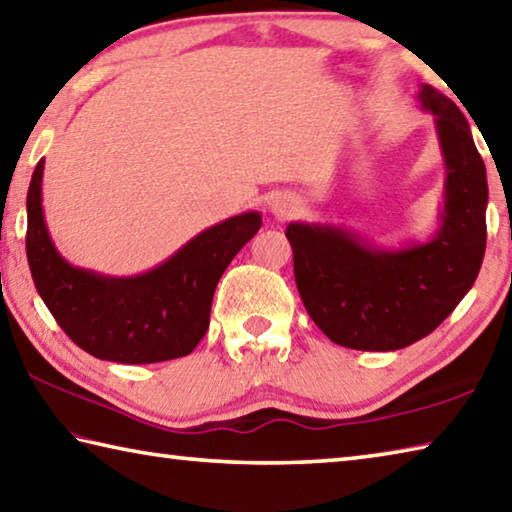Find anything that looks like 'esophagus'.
I'll list each match as a JSON object with an SVG mask.
<instances>
[{
  "mask_svg": "<svg viewBox=\"0 0 512 512\" xmlns=\"http://www.w3.org/2000/svg\"><path fill=\"white\" fill-rule=\"evenodd\" d=\"M268 208H271L273 215L277 219H288V217H295L297 212L302 210V201L293 197V194H286V192H280L275 194V197L271 199V203H268Z\"/></svg>",
  "mask_w": 512,
  "mask_h": 512,
  "instance_id": "34e87169",
  "label": "esophagus"
}]
</instances>
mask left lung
Here are the masks:
<instances>
[{"instance_id":"1","label":"left lung","mask_w":512,"mask_h":512,"mask_svg":"<svg viewBox=\"0 0 512 512\" xmlns=\"http://www.w3.org/2000/svg\"><path fill=\"white\" fill-rule=\"evenodd\" d=\"M418 100L434 116L445 163L441 224L430 241L385 250L342 226L286 228L306 311L342 347L396 351L430 336L475 284L486 253V165L468 120L430 85Z\"/></svg>"}]
</instances>
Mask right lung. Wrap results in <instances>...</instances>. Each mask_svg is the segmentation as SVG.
Segmentation results:
<instances>
[{
  "label": "right lung",
  "instance_id": "add662e5",
  "mask_svg": "<svg viewBox=\"0 0 512 512\" xmlns=\"http://www.w3.org/2000/svg\"><path fill=\"white\" fill-rule=\"evenodd\" d=\"M44 159L26 197V257L37 293L62 331L91 356L125 365L188 356L206 336L217 282L262 226L244 212L199 232L152 271L109 277L71 266L49 235L42 210Z\"/></svg>",
  "mask_w": 512,
  "mask_h": 512
}]
</instances>
